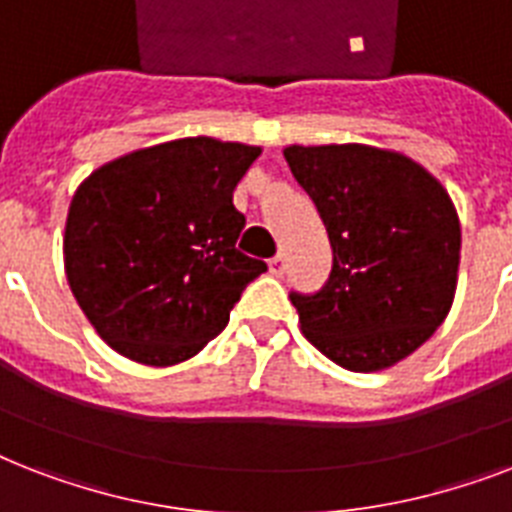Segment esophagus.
<instances>
[{
  "instance_id": "esophagus-1",
  "label": "esophagus",
  "mask_w": 512,
  "mask_h": 512,
  "mask_svg": "<svg viewBox=\"0 0 512 512\" xmlns=\"http://www.w3.org/2000/svg\"><path fill=\"white\" fill-rule=\"evenodd\" d=\"M284 268H287V263H284V255H276L268 260V271H271L273 276H281V273H284Z\"/></svg>"
}]
</instances>
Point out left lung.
Segmentation results:
<instances>
[{"mask_svg":"<svg viewBox=\"0 0 512 512\" xmlns=\"http://www.w3.org/2000/svg\"><path fill=\"white\" fill-rule=\"evenodd\" d=\"M289 170L327 225L332 273L289 300L311 345L350 372L404 361L454 303L460 217L422 164L388 148H284Z\"/></svg>","mask_w":512,"mask_h":512,"instance_id":"1","label":"left lung"}]
</instances>
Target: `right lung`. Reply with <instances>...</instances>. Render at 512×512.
I'll return each mask as SVG.
<instances>
[{"label": "right lung", "instance_id": "1", "mask_svg": "<svg viewBox=\"0 0 512 512\" xmlns=\"http://www.w3.org/2000/svg\"><path fill=\"white\" fill-rule=\"evenodd\" d=\"M260 148L183 138L103 164L76 188L63 263L103 340L146 366L196 356L268 265L239 252L233 188Z\"/></svg>", "mask_w": 512, "mask_h": 512}]
</instances>
